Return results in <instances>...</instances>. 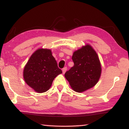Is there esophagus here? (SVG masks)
Returning a JSON list of instances; mask_svg holds the SVG:
<instances>
[{
	"label": "esophagus",
	"instance_id": "34e87169",
	"mask_svg": "<svg viewBox=\"0 0 129 129\" xmlns=\"http://www.w3.org/2000/svg\"><path fill=\"white\" fill-rule=\"evenodd\" d=\"M62 73L64 74L65 73V72L67 71V67H64V68L62 69Z\"/></svg>",
	"mask_w": 129,
	"mask_h": 129
}]
</instances>
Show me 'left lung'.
Wrapping results in <instances>:
<instances>
[{
  "label": "left lung",
  "mask_w": 129,
  "mask_h": 129,
  "mask_svg": "<svg viewBox=\"0 0 129 129\" xmlns=\"http://www.w3.org/2000/svg\"><path fill=\"white\" fill-rule=\"evenodd\" d=\"M72 58L74 66L65 73L72 88L82 92L92 88L99 81L101 73V64L94 50L86 45L74 52Z\"/></svg>",
  "instance_id": "8db88e82"
}]
</instances>
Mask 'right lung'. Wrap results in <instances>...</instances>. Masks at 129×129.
I'll list each match as a JSON object with an SVG mask.
<instances>
[{"mask_svg":"<svg viewBox=\"0 0 129 129\" xmlns=\"http://www.w3.org/2000/svg\"><path fill=\"white\" fill-rule=\"evenodd\" d=\"M62 73L51 51L39 49L30 56L24 69L25 82L38 93L47 91L57 76Z\"/></svg>","mask_w":129,"mask_h":129,"instance_id":"add662e5","label":"right lung"}]
</instances>
